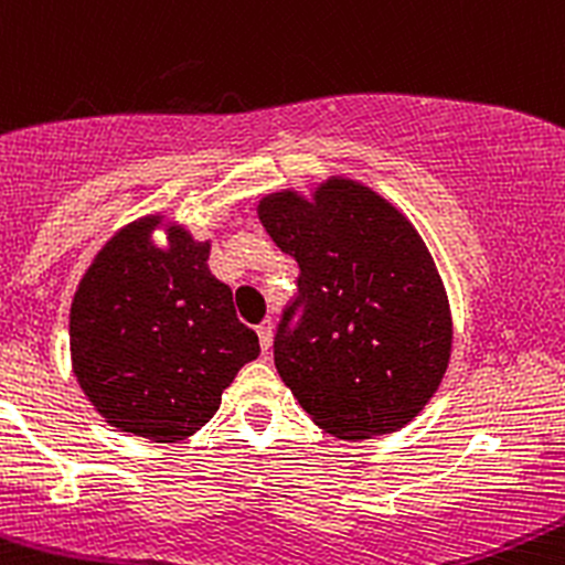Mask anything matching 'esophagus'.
I'll use <instances>...</instances> for the list:
<instances>
[{"label": "esophagus", "mask_w": 565, "mask_h": 565, "mask_svg": "<svg viewBox=\"0 0 565 565\" xmlns=\"http://www.w3.org/2000/svg\"><path fill=\"white\" fill-rule=\"evenodd\" d=\"M257 334H259V345H263V351H268L273 343V321L265 319L263 324H257Z\"/></svg>", "instance_id": "34e87169"}]
</instances>
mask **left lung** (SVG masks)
Returning <instances> with one entry per match:
<instances>
[{"label": "left lung", "instance_id": "8db88e82", "mask_svg": "<svg viewBox=\"0 0 565 565\" xmlns=\"http://www.w3.org/2000/svg\"><path fill=\"white\" fill-rule=\"evenodd\" d=\"M257 214L300 265L273 359L302 411L340 439L411 424L454 343L448 295L418 231L386 198L338 177L313 198L265 195Z\"/></svg>", "mask_w": 565, "mask_h": 565}]
</instances>
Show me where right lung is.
<instances>
[{
	"label": "right lung",
	"mask_w": 565,
	"mask_h": 565,
	"mask_svg": "<svg viewBox=\"0 0 565 565\" xmlns=\"http://www.w3.org/2000/svg\"><path fill=\"white\" fill-rule=\"evenodd\" d=\"M160 220L131 222L93 257L72 300L70 349L79 388L107 424L177 443L220 411L259 340L209 270L212 244L169 225V246H154Z\"/></svg>",
	"instance_id": "1"
}]
</instances>
